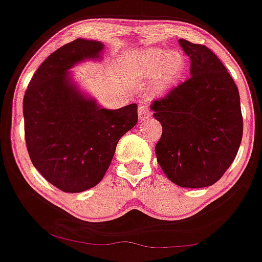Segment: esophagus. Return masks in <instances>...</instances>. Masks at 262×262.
<instances>
[{"label":"esophagus","mask_w":262,"mask_h":262,"mask_svg":"<svg viewBox=\"0 0 262 262\" xmlns=\"http://www.w3.org/2000/svg\"><path fill=\"white\" fill-rule=\"evenodd\" d=\"M151 116V113L147 108V106L140 105L139 108H138V117H139V121H145Z\"/></svg>","instance_id":"34e87169"}]
</instances>
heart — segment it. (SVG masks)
<instances>
[{
  "mask_svg": "<svg viewBox=\"0 0 262 262\" xmlns=\"http://www.w3.org/2000/svg\"><path fill=\"white\" fill-rule=\"evenodd\" d=\"M185 62L179 52L154 49L150 50L137 64V73L140 77H156L155 90L171 89L184 73Z\"/></svg>",
  "mask_w": 262,
  "mask_h": 262,
  "instance_id": "obj_1",
  "label": "heart"
}]
</instances>
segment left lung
<instances>
[{"label":"left lung","mask_w":262,"mask_h":262,"mask_svg":"<svg viewBox=\"0 0 262 262\" xmlns=\"http://www.w3.org/2000/svg\"><path fill=\"white\" fill-rule=\"evenodd\" d=\"M191 77L152 102L162 135L155 151L167 178L183 188H205L225 174L243 137L241 97L234 80L206 46L179 39Z\"/></svg>","instance_id":"8db88e82"}]
</instances>
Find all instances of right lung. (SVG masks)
Segmentation results:
<instances>
[{"label": "right lung", "mask_w": 262, "mask_h": 262, "mask_svg": "<svg viewBox=\"0 0 262 262\" xmlns=\"http://www.w3.org/2000/svg\"><path fill=\"white\" fill-rule=\"evenodd\" d=\"M103 43L77 39L47 57L23 101L27 149L35 168L64 193H80L103 178L119 139L138 122V106H97L72 81L75 63L100 58Z\"/></svg>", "instance_id": "1"}]
</instances>
